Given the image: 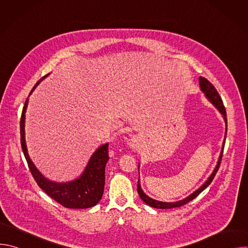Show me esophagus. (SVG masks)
<instances>
[{"instance_id":"obj_1","label":"esophagus","mask_w":248,"mask_h":248,"mask_svg":"<svg viewBox=\"0 0 248 248\" xmlns=\"http://www.w3.org/2000/svg\"><path fill=\"white\" fill-rule=\"evenodd\" d=\"M129 145L131 148H137L138 147V138L136 137H132L130 142H129Z\"/></svg>"}]
</instances>
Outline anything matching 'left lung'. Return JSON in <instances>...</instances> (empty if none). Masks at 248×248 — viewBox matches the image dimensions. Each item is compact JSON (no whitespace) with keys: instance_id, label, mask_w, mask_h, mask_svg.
<instances>
[{"instance_id":"8db88e82","label":"left lung","mask_w":248,"mask_h":248,"mask_svg":"<svg viewBox=\"0 0 248 248\" xmlns=\"http://www.w3.org/2000/svg\"><path fill=\"white\" fill-rule=\"evenodd\" d=\"M199 85H200V89L201 91L205 94L206 98L213 104L215 107L219 110V112L223 115V118L225 120V123L227 124V113H226V109L224 107V104H223V101L218 93V91L216 90V88L214 87V85L212 84L210 81H208L205 78H199ZM226 134H227V128H226ZM226 136V135H225ZM224 146H225V141L223 142V146H222V151H221V154H220V157H219V160H218V163L216 165V168L214 169L213 172L211 173V175L208 178V180L197 189L195 190L193 193H191L189 196L186 197L185 199L183 200H180V201H176V202H162V201H158V200H155V199H152L150 198L148 195H146L142 188H141L140 186V183H139V180H138V184H137V192L140 196V198L142 199L147 205L153 207V208H157V209H170V208H175V207H181L186 203H188L189 201L193 200L196 196H198L211 183L212 181L214 180L215 175L219 170V167H220V164H221V161H222V157H223V151H224ZM139 168V167H138Z\"/></svg>"}]
</instances>
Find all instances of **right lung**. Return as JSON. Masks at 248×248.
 <instances>
[{
	"label": "right lung",
	"instance_id": "1",
	"mask_svg": "<svg viewBox=\"0 0 248 248\" xmlns=\"http://www.w3.org/2000/svg\"><path fill=\"white\" fill-rule=\"evenodd\" d=\"M49 76L43 77L34 85L32 91L36 86ZM28 105V98L24 103L20 119V142L24 157L27 161L29 170L34 180L42 190H44L51 198L65 208L70 209H86L95 206L102 198L105 186V168L109 160V143L101 145L91 156L86 168L78 179L67 183L52 182L39 171L31 161L25 142V112Z\"/></svg>",
	"mask_w": 248,
	"mask_h": 248
}]
</instances>
